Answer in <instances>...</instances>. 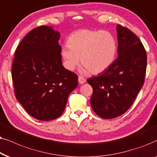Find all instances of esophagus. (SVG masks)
Segmentation results:
<instances>
[{
    "label": "esophagus",
    "mask_w": 157,
    "mask_h": 157,
    "mask_svg": "<svg viewBox=\"0 0 157 157\" xmlns=\"http://www.w3.org/2000/svg\"><path fill=\"white\" fill-rule=\"evenodd\" d=\"M78 82L80 84H84V83L86 82V80H85L83 77L80 76L78 77Z\"/></svg>",
    "instance_id": "obj_1"
}]
</instances>
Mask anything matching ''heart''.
Instances as JSON below:
<instances>
[{
    "label": "heart",
    "instance_id": "1",
    "mask_svg": "<svg viewBox=\"0 0 157 157\" xmlns=\"http://www.w3.org/2000/svg\"><path fill=\"white\" fill-rule=\"evenodd\" d=\"M117 52V43L108 31L82 29L72 33L61 49L64 64L73 70L81 63L93 74L109 67Z\"/></svg>",
    "mask_w": 157,
    "mask_h": 157
}]
</instances>
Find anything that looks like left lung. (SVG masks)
Segmentation results:
<instances>
[{"instance_id": "1", "label": "left lung", "mask_w": 157, "mask_h": 157, "mask_svg": "<svg viewBox=\"0 0 157 157\" xmlns=\"http://www.w3.org/2000/svg\"><path fill=\"white\" fill-rule=\"evenodd\" d=\"M118 58L107 70L87 80L93 87L91 107L98 116L110 119L129 109L143 86L147 70V52L128 29L117 26Z\"/></svg>"}]
</instances>
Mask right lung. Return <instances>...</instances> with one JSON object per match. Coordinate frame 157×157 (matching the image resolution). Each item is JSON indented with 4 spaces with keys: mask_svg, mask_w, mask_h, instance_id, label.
<instances>
[{
    "mask_svg": "<svg viewBox=\"0 0 157 157\" xmlns=\"http://www.w3.org/2000/svg\"><path fill=\"white\" fill-rule=\"evenodd\" d=\"M60 35L52 26L33 29L18 44L11 69L16 99L40 121L59 117L78 77L62 65Z\"/></svg>",
    "mask_w": 157,
    "mask_h": 157,
    "instance_id": "1",
    "label": "right lung"
}]
</instances>
